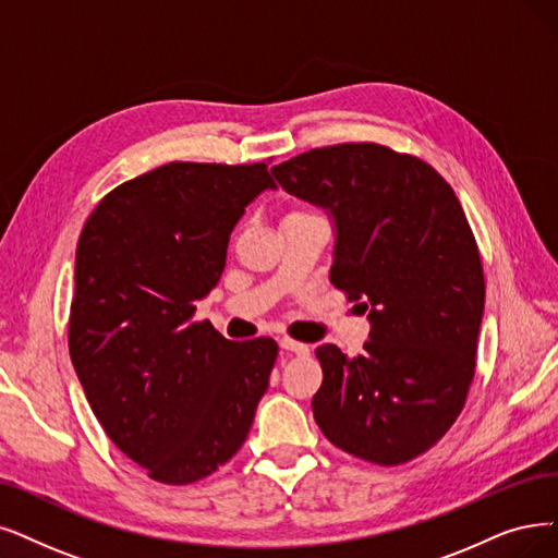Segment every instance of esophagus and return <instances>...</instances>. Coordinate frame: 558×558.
Masks as SVG:
<instances>
[{"instance_id": "1", "label": "esophagus", "mask_w": 558, "mask_h": 558, "mask_svg": "<svg viewBox=\"0 0 558 558\" xmlns=\"http://www.w3.org/2000/svg\"><path fill=\"white\" fill-rule=\"evenodd\" d=\"M279 345H281V350H288V352H295V354H308V345H306V343L293 341V339H288V337H283V339L279 341Z\"/></svg>"}]
</instances>
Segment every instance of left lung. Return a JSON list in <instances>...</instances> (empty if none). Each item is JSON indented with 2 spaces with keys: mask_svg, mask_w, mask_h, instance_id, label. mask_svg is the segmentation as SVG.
Masks as SVG:
<instances>
[{
  "mask_svg": "<svg viewBox=\"0 0 558 558\" xmlns=\"http://www.w3.org/2000/svg\"><path fill=\"white\" fill-rule=\"evenodd\" d=\"M272 175L331 217L329 281L368 311L364 354L316 348L323 385L311 408L323 435L385 466L426 453L464 405L485 306L456 192L430 165L380 144L314 148Z\"/></svg>",
  "mask_w": 558,
  "mask_h": 558,
  "instance_id": "8db88e82",
  "label": "left lung"
}]
</instances>
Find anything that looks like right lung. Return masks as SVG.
I'll use <instances>...</instances> for the list:
<instances>
[{"instance_id":"1","label":"right lung","mask_w":558,"mask_h":558,"mask_svg":"<svg viewBox=\"0 0 558 558\" xmlns=\"http://www.w3.org/2000/svg\"><path fill=\"white\" fill-rule=\"evenodd\" d=\"M275 187L265 162H169L111 190L82 229L71 360L107 437L153 481L206 478L250 435L279 348L192 318L244 208Z\"/></svg>"}]
</instances>
